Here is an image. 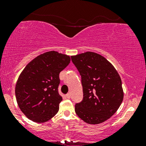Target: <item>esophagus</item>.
I'll use <instances>...</instances> for the list:
<instances>
[{
    "mask_svg": "<svg viewBox=\"0 0 146 146\" xmlns=\"http://www.w3.org/2000/svg\"><path fill=\"white\" fill-rule=\"evenodd\" d=\"M66 98L67 99H70L71 98V95H70L69 93H68V94L66 95Z\"/></svg>",
    "mask_w": 146,
    "mask_h": 146,
    "instance_id": "obj_1",
    "label": "esophagus"
}]
</instances>
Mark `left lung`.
<instances>
[{
  "label": "left lung",
  "mask_w": 146,
  "mask_h": 146,
  "mask_svg": "<svg viewBox=\"0 0 146 146\" xmlns=\"http://www.w3.org/2000/svg\"><path fill=\"white\" fill-rule=\"evenodd\" d=\"M82 78L83 100L75 106L81 119L99 124L116 113L123 99L121 80L104 57L94 52L71 56Z\"/></svg>",
  "instance_id": "1"
}]
</instances>
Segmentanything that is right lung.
<instances>
[{"mask_svg": "<svg viewBox=\"0 0 146 146\" xmlns=\"http://www.w3.org/2000/svg\"><path fill=\"white\" fill-rule=\"evenodd\" d=\"M70 61L68 56L51 51L37 56L25 66L15 93L20 109L28 119L44 123L56 115L62 100L58 93L59 74Z\"/></svg>", "mask_w": 146, "mask_h": 146, "instance_id": "add662e5", "label": "right lung"}]
</instances>
